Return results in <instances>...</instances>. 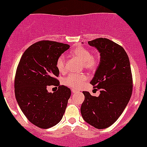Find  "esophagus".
Masks as SVG:
<instances>
[{
    "instance_id": "obj_1",
    "label": "esophagus",
    "mask_w": 147,
    "mask_h": 147,
    "mask_svg": "<svg viewBox=\"0 0 147 147\" xmlns=\"http://www.w3.org/2000/svg\"><path fill=\"white\" fill-rule=\"evenodd\" d=\"M78 92V90H76L72 89V93H75V92Z\"/></svg>"
}]
</instances>
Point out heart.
<instances>
[{
  "label": "heart",
  "instance_id": "heart-1",
  "mask_svg": "<svg viewBox=\"0 0 147 147\" xmlns=\"http://www.w3.org/2000/svg\"><path fill=\"white\" fill-rule=\"evenodd\" d=\"M71 55L82 62L84 68L88 70H94L99 65L100 59L98 55H91L90 51L83 47H77L71 51ZM56 67L59 72H64L65 69V60L63 56H60L56 62ZM87 80V76L83 74L69 75L65 80V83L73 88H79Z\"/></svg>",
  "mask_w": 147,
  "mask_h": 147
}]
</instances>
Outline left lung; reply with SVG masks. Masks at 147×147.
Instances as JSON below:
<instances>
[{"label": "left lung", "instance_id": "1", "mask_svg": "<svg viewBox=\"0 0 147 147\" xmlns=\"http://www.w3.org/2000/svg\"><path fill=\"white\" fill-rule=\"evenodd\" d=\"M100 53V62L90 84L100 89L99 96L83 91L80 111L85 122L98 129L111 126L122 114L132 93V75L124 49L110 39L88 42Z\"/></svg>", "mask_w": 147, "mask_h": 147}]
</instances>
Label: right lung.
Instances as JSON below:
<instances>
[{"mask_svg": "<svg viewBox=\"0 0 147 147\" xmlns=\"http://www.w3.org/2000/svg\"><path fill=\"white\" fill-rule=\"evenodd\" d=\"M66 44L42 41L30 46L20 59L16 73L15 95L20 108L31 123L41 129H49L62 119L71 95L69 88L59 86L58 58L67 50ZM51 84L59 86L49 93Z\"/></svg>", "mask_w": 147, "mask_h": 147, "instance_id": "1", "label": "right lung"}]
</instances>
